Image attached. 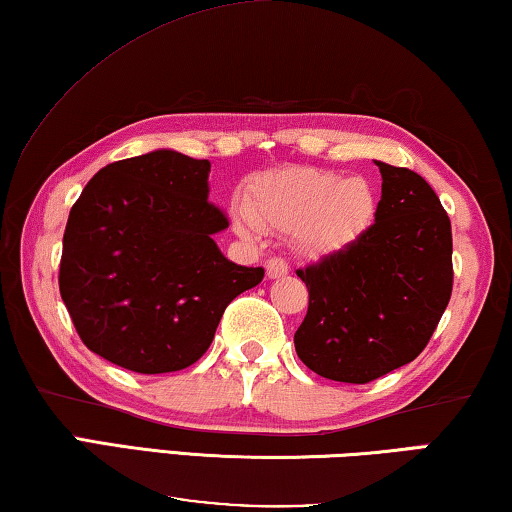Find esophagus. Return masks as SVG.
Returning a JSON list of instances; mask_svg holds the SVG:
<instances>
[{
  "mask_svg": "<svg viewBox=\"0 0 512 512\" xmlns=\"http://www.w3.org/2000/svg\"><path fill=\"white\" fill-rule=\"evenodd\" d=\"M264 269H266V278L278 280V278H285V275L289 273V264L280 257H271V259H266Z\"/></svg>",
  "mask_w": 512,
  "mask_h": 512,
  "instance_id": "obj_1",
  "label": "esophagus"
}]
</instances>
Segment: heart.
<instances>
[{"label":"heart","instance_id":"b5f03b06","mask_svg":"<svg viewBox=\"0 0 512 512\" xmlns=\"http://www.w3.org/2000/svg\"><path fill=\"white\" fill-rule=\"evenodd\" d=\"M376 212L378 196L367 177L291 166L259 177L250 209L234 214V227L246 239H257L259 227L296 232L307 255L326 257L353 246L369 230Z\"/></svg>","mask_w":512,"mask_h":512}]
</instances>
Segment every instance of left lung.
Returning a JSON list of instances; mask_svg holds the SVG:
<instances>
[{"instance_id":"8db88e82","label":"left lung","mask_w":512,"mask_h":512,"mask_svg":"<svg viewBox=\"0 0 512 512\" xmlns=\"http://www.w3.org/2000/svg\"><path fill=\"white\" fill-rule=\"evenodd\" d=\"M373 164L383 175L376 223L342 253L298 271L310 307L296 353L337 383H369L415 360L451 298V221L440 198L415 170Z\"/></svg>"}]
</instances>
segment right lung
<instances>
[{
    "mask_svg": "<svg viewBox=\"0 0 512 512\" xmlns=\"http://www.w3.org/2000/svg\"><path fill=\"white\" fill-rule=\"evenodd\" d=\"M207 159L161 148L95 173L72 205L61 298L88 351L136 373L191 367L225 307L264 269L227 259L214 234Z\"/></svg>",
    "mask_w": 512,
    "mask_h": 512,
    "instance_id": "1",
    "label": "right lung"
}]
</instances>
